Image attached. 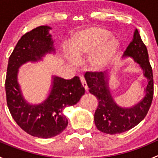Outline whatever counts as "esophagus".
<instances>
[{"mask_svg":"<svg viewBox=\"0 0 158 158\" xmlns=\"http://www.w3.org/2000/svg\"><path fill=\"white\" fill-rule=\"evenodd\" d=\"M79 79H80L81 82H82V86L84 87V89H85V91H87V90H88V85H87V83H86V82H85V77H84L83 76H79Z\"/></svg>","mask_w":158,"mask_h":158,"instance_id":"esophagus-1","label":"esophagus"}]
</instances>
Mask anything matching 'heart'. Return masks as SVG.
I'll return each mask as SVG.
<instances>
[{
    "label": "heart",
    "instance_id": "obj_1",
    "mask_svg": "<svg viewBox=\"0 0 158 158\" xmlns=\"http://www.w3.org/2000/svg\"><path fill=\"white\" fill-rule=\"evenodd\" d=\"M107 30L99 27H91L76 35L69 44L71 52L77 56L92 52L109 38ZM117 43L111 40L91 59V65L95 69H101L109 63L115 53Z\"/></svg>",
    "mask_w": 158,
    "mask_h": 158
}]
</instances>
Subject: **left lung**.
<instances>
[{"label":"left lung","instance_id":"obj_1","mask_svg":"<svg viewBox=\"0 0 158 158\" xmlns=\"http://www.w3.org/2000/svg\"><path fill=\"white\" fill-rule=\"evenodd\" d=\"M123 56L132 57L140 64L144 70V76L148 79L145 96L134 107L123 109L116 105L110 94L106 72H86L85 74L89 92L96 97L98 102L94 116L96 128L110 135L123 133L138 125L147 115L154 95L152 68L148 60L147 47L138 30H135L133 40Z\"/></svg>","mask_w":158,"mask_h":158}]
</instances>
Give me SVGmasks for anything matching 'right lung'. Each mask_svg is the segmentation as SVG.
Wrapping results in <instances>:
<instances>
[{"label": "right lung", "mask_w": 158, "mask_h": 158, "mask_svg": "<svg viewBox=\"0 0 158 158\" xmlns=\"http://www.w3.org/2000/svg\"><path fill=\"white\" fill-rule=\"evenodd\" d=\"M50 29L38 27L21 36L9 57L5 80L7 103L13 118L27 133L41 138H52L66 129L68 120L63 109L76 105L85 93L78 76L71 79L54 76L51 92L44 102L31 106L23 99L17 80L18 69L23 63L37 61L54 51L48 33Z\"/></svg>", "instance_id": "1"}]
</instances>
